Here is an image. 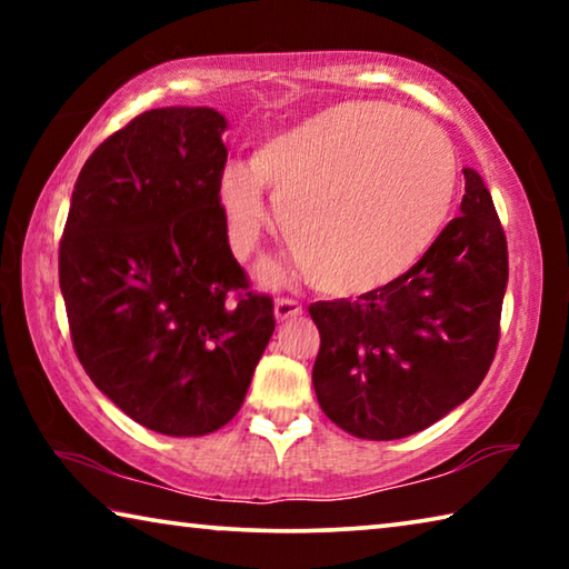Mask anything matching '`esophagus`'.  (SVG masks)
Listing matches in <instances>:
<instances>
[{
  "mask_svg": "<svg viewBox=\"0 0 569 569\" xmlns=\"http://www.w3.org/2000/svg\"><path fill=\"white\" fill-rule=\"evenodd\" d=\"M303 313V306L293 301V298H278L276 301V319L278 321H288V319H296V316Z\"/></svg>",
  "mask_w": 569,
  "mask_h": 569,
  "instance_id": "esophagus-1",
  "label": "esophagus"
}]
</instances>
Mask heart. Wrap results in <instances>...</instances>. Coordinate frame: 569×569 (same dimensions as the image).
Masks as SVG:
<instances>
[{
	"instance_id": "obj_1",
	"label": "heart",
	"mask_w": 569,
	"mask_h": 569,
	"mask_svg": "<svg viewBox=\"0 0 569 569\" xmlns=\"http://www.w3.org/2000/svg\"><path fill=\"white\" fill-rule=\"evenodd\" d=\"M457 160L435 124L381 102H343L233 162L218 186L228 243L248 258L278 206L286 243L308 281L359 296L409 273L445 228Z\"/></svg>"
}]
</instances>
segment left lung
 Masks as SVG:
<instances>
[{
  "instance_id": "1",
  "label": "left lung",
  "mask_w": 569,
  "mask_h": 569,
  "mask_svg": "<svg viewBox=\"0 0 569 569\" xmlns=\"http://www.w3.org/2000/svg\"><path fill=\"white\" fill-rule=\"evenodd\" d=\"M461 216L397 281L308 306L321 349L313 389L326 417L371 441L431 427L477 391L495 361L507 238L492 196L465 168Z\"/></svg>"
}]
</instances>
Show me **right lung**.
Wrapping results in <instances>:
<instances>
[{
  "mask_svg": "<svg viewBox=\"0 0 569 569\" xmlns=\"http://www.w3.org/2000/svg\"><path fill=\"white\" fill-rule=\"evenodd\" d=\"M226 128L213 108L138 114L84 162L60 243L82 369L168 437L226 427L276 329L271 296L248 291L228 246Z\"/></svg>",
  "mask_w": 569,
  "mask_h": 569,
  "instance_id": "add662e5",
  "label": "right lung"
}]
</instances>
